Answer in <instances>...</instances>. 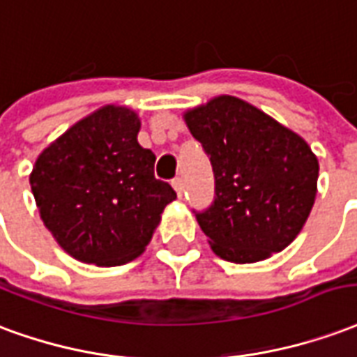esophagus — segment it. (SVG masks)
<instances>
[{"label":"esophagus","instance_id":"34e87169","mask_svg":"<svg viewBox=\"0 0 357 357\" xmlns=\"http://www.w3.org/2000/svg\"><path fill=\"white\" fill-rule=\"evenodd\" d=\"M171 184H173V188H175L176 196L181 197V196H182V192H184V184H182L181 178H175V181L171 182Z\"/></svg>","mask_w":357,"mask_h":357}]
</instances>
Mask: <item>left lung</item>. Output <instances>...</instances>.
<instances>
[{"label": "left lung", "instance_id": "1", "mask_svg": "<svg viewBox=\"0 0 357 357\" xmlns=\"http://www.w3.org/2000/svg\"><path fill=\"white\" fill-rule=\"evenodd\" d=\"M182 119L213 165L215 202L196 215L213 253L251 264L283 251L316 202L319 163L308 142L238 96H215Z\"/></svg>", "mask_w": 357, "mask_h": 357}]
</instances>
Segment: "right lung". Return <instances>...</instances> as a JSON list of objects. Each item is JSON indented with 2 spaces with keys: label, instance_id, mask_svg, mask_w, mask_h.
<instances>
[{
  "label": "right lung",
  "instance_id": "add662e5",
  "mask_svg": "<svg viewBox=\"0 0 357 357\" xmlns=\"http://www.w3.org/2000/svg\"><path fill=\"white\" fill-rule=\"evenodd\" d=\"M139 131L137 112L106 104L75 121L33 163L30 186L41 220L75 261H135L176 197L153 176L155 155L140 146Z\"/></svg>",
  "mask_w": 357,
  "mask_h": 357
}]
</instances>
